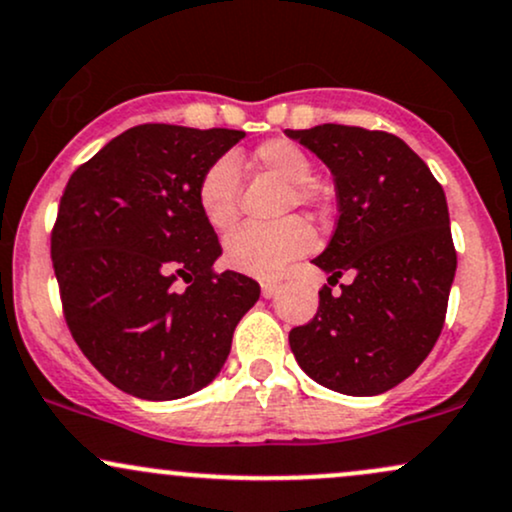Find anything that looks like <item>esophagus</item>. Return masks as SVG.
Returning a JSON list of instances; mask_svg holds the SVG:
<instances>
[{
  "instance_id": "obj_1",
  "label": "esophagus",
  "mask_w": 512,
  "mask_h": 512,
  "mask_svg": "<svg viewBox=\"0 0 512 512\" xmlns=\"http://www.w3.org/2000/svg\"><path fill=\"white\" fill-rule=\"evenodd\" d=\"M276 291H279V284H276V281H262V296L264 298L276 296Z\"/></svg>"
}]
</instances>
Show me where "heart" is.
<instances>
[{"label":"heart","instance_id":"b5f03b06","mask_svg":"<svg viewBox=\"0 0 512 512\" xmlns=\"http://www.w3.org/2000/svg\"><path fill=\"white\" fill-rule=\"evenodd\" d=\"M252 163L286 182L284 209L315 207L317 192L313 161L289 139H269L252 149ZM197 207L214 231H226L238 219L240 173L233 156H219L202 170L197 180ZM315 233L298 216L272 226H240L226 238V262L233 269L252 276H276L296 257L313 248Z\"/></svg>","mask_w":512,"mask_h":512}]
</instances>
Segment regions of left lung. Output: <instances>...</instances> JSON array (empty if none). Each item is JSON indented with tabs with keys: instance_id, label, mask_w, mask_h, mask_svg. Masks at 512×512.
I'll list each match as a JSON object with an SVG mask.
<instances>
[{
	"instance_id": "8db88e82",
	"label": "left lung",
	"mask_w": 512,
	"mask_h": 512,
	"mask_svg": "<svg viewBox=\"0 0 512 512\" xmlns=\"http://www.w3.org/2000/svg\"><path fill=\"white\" fill-rule=\"evenodd\" d=\"M286 134L332 170L339 204L330 245L313 260L330 279L313 320L289 332L291 351L315 383L380 395L424 363L443 330L457 269L445 192L395 134L349 125ZM337 283L342 294L331 293Z\"/></svg>"
}]
</instances>
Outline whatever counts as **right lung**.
Returning <instances> with one entry per match:
<instances>
[{
	"mask_svg": "<svg viewBox=\"0 0 512 512\" xmlns=\"http://www.w3.org/2000/svg\"><path fill=\"white\" fill-rule=\"evenodd\" d=\"M243 137L139 125L64 187L50 238L64 320L98 373L127 395L166 402L209 385L260 298L255 279L214 269L221 245L195 195L202 170Z\"/></svg>",
	"mask_w": 512,
	"mask_h": 512,
	"instance_id": "1",
	"label": "right lung"
}]
</instances>
